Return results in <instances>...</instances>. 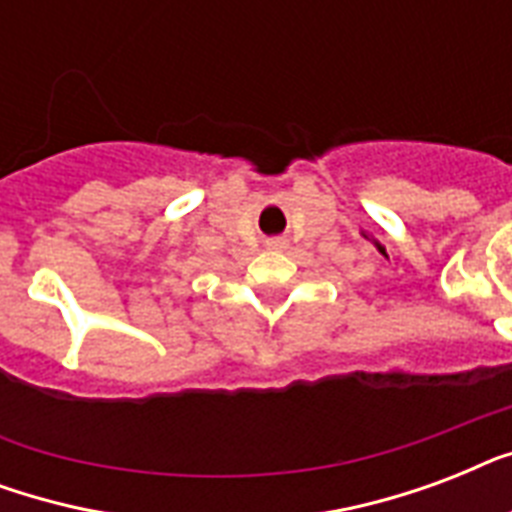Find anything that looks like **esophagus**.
<instances>
[{
    "label": "esophagus",
    "mask_w": 512,
    "mask_h": 512,
    "mask_svg": "<svg viewBox=\"0 0 512 512\" xmlns=\"http://www.w3.org/2000/svg\"><path fill=\"white\" fill-rule=\"evenodd\" d=\"M268 247H271V249H284V247H287V239H281V236H276V239H268Z\"/></svg>",
    "instance_id": "1"
}]
</instances>
